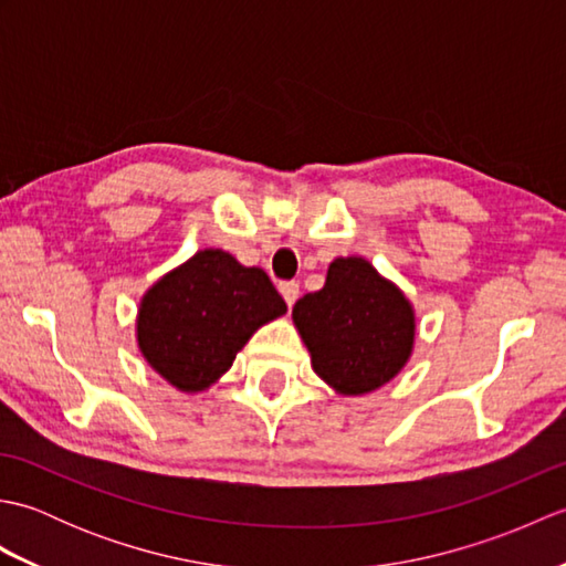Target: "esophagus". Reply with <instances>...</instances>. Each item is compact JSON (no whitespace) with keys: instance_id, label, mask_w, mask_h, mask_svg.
<instances>
[{"instance_id":"1","label":"esophagus","mask_w":566,"mask_h":566,"mask_svg":"<svg viewBox=\"0 0 566 566\" xmlns=\"http://www.w3.org/2000/svg\"><path fill=\"white\" fill-rule=\"evenodd\" d=\"M280 294L284 296L286 306H294V302L298 298V284L296 282H282L280 284Z\"/></svg>"}]
</instances>
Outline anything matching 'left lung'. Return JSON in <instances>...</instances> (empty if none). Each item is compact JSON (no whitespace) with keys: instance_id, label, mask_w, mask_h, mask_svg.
<instances>
[{"instance_id":"1","label":"left lung","mask_w":566,"mask_h":566,"mask_svg":"<svg viewBox=\"0 0 566 566\" xmlns=\"http://www.w3.org/2000/svg\"><path fill=\"white\" fill-rule=\"evenodd\" d=\"M314 371L340 394H367L399 375L413 350L408 298L363 258L331 262L321 292L294 304Z\"/></svg>"}]
</instances>
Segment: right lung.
Returning a JSON list of instances; mask_svg holds the SVG:
<instances>
[{
	"label": "right lung",
	"mask_w": 566,
	"mask_h": 566,
	"mask_svg": "<svg viewBox=\"0 0 566 566\" xmlns=\"http://www.w3.org/2000/svg\"><path fill=\"white\" fill-rule=\"evenodd\" d=\"M286 311L260 268L223 250H199L143 296L138 347L179 391H203L233 365L262 323Z\"/></svg>",
	"instance_id": "right-lung-1"
}]
</instances>
